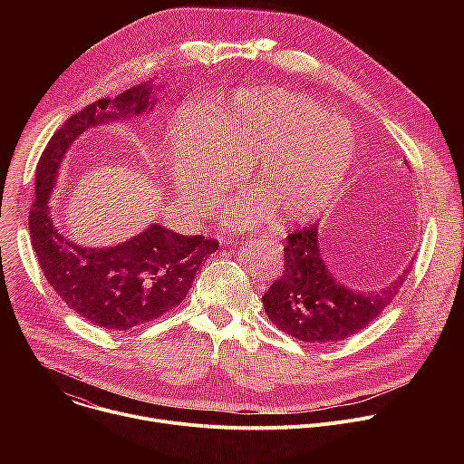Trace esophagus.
<instances>
[{
    "label": "esophagus",
    "instance_id": "34e87169",
    "mask_svg": "<svg viewBox=\"0 0 464 464\" xmlns=\"http://www.w3.org/2000/svg\"><path fill=\"white\" fill-rule=\"evenodd\" d=\"M253 242H258V240H247V242H246V246H251Z\"/></svg>",
    "mask_w": 464,
    "mask_h": 464
}]
</instances>
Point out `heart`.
Listing matches in <instances>:
<instances>
[{
    "instance_id": "1",
    "label": "heart",
    "mask_w": 464,
    "mask_h": 464,
    "mask_svg": "<svg viewBox=\"0 0 464 464\" xmlns=\"http://www.w3.org/2000/svg\"><path fill=\"white\" fill-rule=\"evenodd\" d=\"M170 174L194 208H204L237 163L251 159L256 198H237L227 224L237 229L266 222L301 224L323 213L345 183L354 160L351 126L306 95L285 90H240L202 121L185 115L170 126Z\"/></svg>"
}]
</instances>
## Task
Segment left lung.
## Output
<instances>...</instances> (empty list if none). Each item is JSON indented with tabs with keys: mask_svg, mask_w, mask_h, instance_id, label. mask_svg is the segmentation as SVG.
Returning <instances> with one entry per match:
<instances>
[{
	"mask_svg": "<svg viewBox=\"0 0 464 464\" xmlns=\"http://www.w3.org/2000/svg\"><path fill=\"white\" fill-rule=\"evenodd\" d=\"M312 224L294 231L285 246L281 277L262 295L272 323L283 333L306 343L342 342L376 319L401 292L411 264L378 292H356L330 274Z\"/></svg>",
	"mask_w": 464,
	"mask_h": 464,
	"instance_id": "1",
	"label": "left lung"
}]
</instances>
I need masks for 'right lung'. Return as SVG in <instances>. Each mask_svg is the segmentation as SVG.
<instances>
[{
	"label": "right lung",
	"mask_w": 464,
	"mask_h": 464,
	"mask_svg": "<svg viewBox=\"0 0 464 464\" xmlns=\"http://www.w3.org/2000/svg\"><path fill=\"white\" fill-rule=\"evenodd\" d=\"M152 88L143 82L115 99H99L54 131L36 165L29 213L31 242L47 283L81 317L119 333L150 323L179 304L218 242L152 224L117 246L84 247L54 227L49 198L65 152L82 131L150 111L156 104Z\"/></svg>",
	"instance_id": "obj_1"
}]
</instances>
